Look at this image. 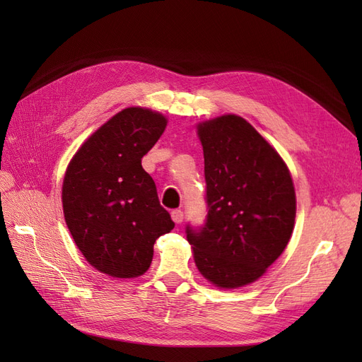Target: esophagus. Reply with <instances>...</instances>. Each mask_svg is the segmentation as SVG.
Returning <instances> with one entry per match:
<instances>
[{"label": "esophagus", "mask_w": 362, "mask_h": 362, "mask_svg": "<svg viewBox=\"0 0 362 362\" xmlns=\"http://www.w3.org/2000/svg\"><path fill=\"white\" fill-rule=\"evenodd\" d=\"M170 216H172L175 223H181L182 222V217H184V213L180 210V208H177V210H172Z\"/></svg>", "instance_id": "34e87169"}]
</instances>
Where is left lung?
I'll use <instances>...</instances> for the list:
<instances>
[{
  "label": "left lung",
  "instance_id": "obj_1",
  "mask_svg": "<svg viewBox=\"0 0 362 362\" xmlns=\"http://www.w3.org/2000/svg\"><path fill=\"white\" fill-rule=\"evenodd\" d=\"M204 148L206 216L185 226L194 262L222 288L257 281L286 249L296 194L290 172L243 117L221 116L198 127Z\"/></svg>",
  "mask_w": 362,
  "mask_h": 362
}]
</instances>
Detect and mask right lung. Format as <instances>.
<instances>
[{
	"instance_id": "1",
	"label": "right lung",
	"mask_w": 362,
	"mask_h": 362,
	"mask_svg": "<svg viewBox=\"0 0 362 362\" xmlns=\"http://www.w3.org/2000/svg\"><path fill=\"white\" fill-rule=\"evenodd\" d=\"M166 124L148 108H125L87 139L64 175L63 213L74 242L113 278L144 275L156 240L175 226L141 168Z\"/></svg>"
}]
</instances>
